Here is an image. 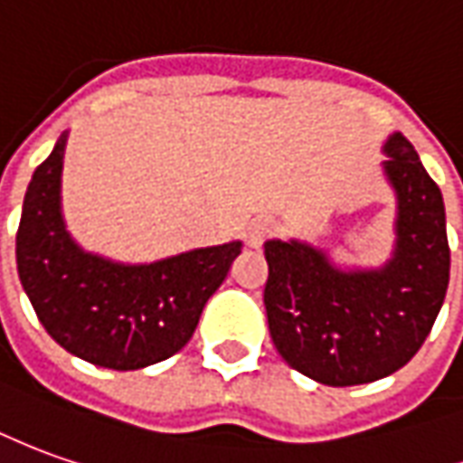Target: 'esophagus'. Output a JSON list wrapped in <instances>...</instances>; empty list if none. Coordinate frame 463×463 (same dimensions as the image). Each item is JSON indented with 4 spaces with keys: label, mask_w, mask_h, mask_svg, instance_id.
<instances>
[{
    "label": "esophagus",
    "mask_w": 463,
    "mask_h": 463,
    "mask_svg": "<svg viewBox=\"0 0 463 463\" xmlns=\"http://www.w3.org/2000/svg\"><path fill=\"white\" fill-rule=\"evenodd\" d=\"M273 231V222L266 218H258L253 222H248V228H245V243L250 245V248H260L263 241L271 235Z\"/></svg>",
    "instance_id": "esophagus-1"
}]
</instances>
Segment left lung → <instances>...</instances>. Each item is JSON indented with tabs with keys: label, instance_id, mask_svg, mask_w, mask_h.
<instances>
[{
	"label": "left lung",
	"instance_id": "8db88e82",
	"mask_svg": "<svg viewBox=\"0 0 463 463\" xmlns=\"http://www.w3.org/2000/svg\"><path fill=\"white\" fill-rule=\"evenodd\" d=\"M383 152L398 197L395 250L385 266L345 271L301 241L263 245L273 345L301 375L332 388L373 383L411 363L449 288L441 190L403 134H392Z\"/></svg>",
	"mask_w": 463,
	"mask_h": 463
}]
</instances>
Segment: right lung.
Instances as JSON below:
<instances>
[{
  "label": "right lung",
  "mask_w": 463,
  "mask_h": 463,
  "mask_svg": "<svg viewBox=\"0 0 463 463\" xmlns=\"http://www.w3.org/2000/svg\"><path fill=\"white\" fill-rule=\"evenodd\" d=\"M62 134L34 169L17 231V271L47 335L62 350L109 370H141L190 342L207 298L241 253V241L154 263H116L88 253L60 213Z\"/></svg>",
  "instance_id": "add662e5"
}]
</instances>
